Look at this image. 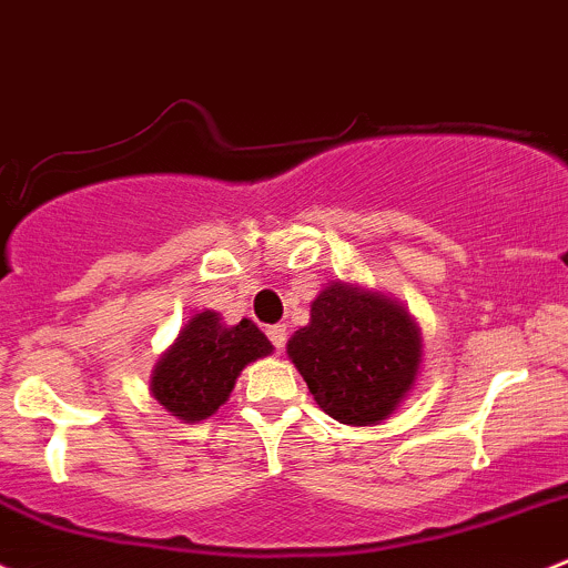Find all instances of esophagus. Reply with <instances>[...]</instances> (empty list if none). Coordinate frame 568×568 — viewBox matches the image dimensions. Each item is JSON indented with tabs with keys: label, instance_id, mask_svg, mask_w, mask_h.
I'll return each mask as SVG.
<instances>
[{
	"label": "esophagus",
	"instance_id": "esophagus-1",
	"mask_svg": "<svg viewBox=\"0 0 568 568\" xmlns=\"http://www.w3.org/2000/svg\"><path fill=\"white\" fill-rule=\"evenodd\" d=\"M266 336H270V342L274 347H277V351H283L285 347V342H288V332H285V326H270L266 328Z\"/></svg>",
	"mask_w": 568,
	"mask_h": 568
}]
</instances>
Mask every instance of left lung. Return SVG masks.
<instances>
[{"instance_id": "obj_1", "label": "left lung", "mask_w": 568, "mask_h": 568, "mask_svg": "<svg viewBox=\"0 0 568 568\" xmlns=\"http://www.w3.org/2000/svg\"><path fill=\"white\" fill-rule=\"evenodd\" d=\"M288 355L323 413L369 426L413 388L420 336L390 298L332 285L313 302L310 326L291 336Z\"/></svg>"}]
</instances>
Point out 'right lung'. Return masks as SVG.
Masks as SVG:
<instances>
[{
    "instance_id": "right-lung-1",
    "label": "right lung",
    "mask_w": 568,
    "mask_h": 568,
    "mask_svg": "<svg viewBox=\"0 0 568 568\" xmlns=\"http://www.w3.org/2000/svg\"><path fill=\"white\" fill-rule=\"evenodd\" d=\"M270 353V339L247 317L223 326L207 310L191 317L178 342L161 355L151 390L180 420H204L226 402L240 372Z\"/></svg>"
}]
</instances>
